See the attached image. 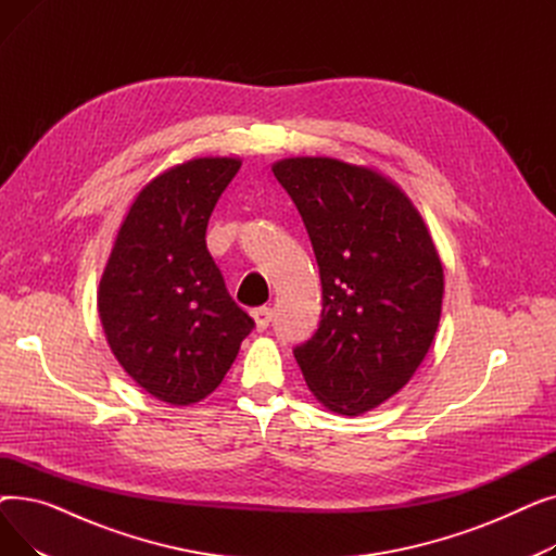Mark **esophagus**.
I'll return each mask as SVG.
<instances>
[{
    "mask_svg": "<svg viewBox=\"0 0 556 556\" xmlns=\"http://www.w3.org/2000/svg\"><path fill=\"white\" fill-rule=\"evenodd\" d=\"M252 317H254L256 331H266V329L270 327V323H273L275 313H273V308H268V306H261V308H256V311L252 313Z\"/></svg>",
    "mask_w": 556,
    "mask_h": 556,
    "instance_id": "34e87169",
    "label": "esophagus"
}]
</instances>
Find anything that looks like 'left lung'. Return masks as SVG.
<instances>
[{"mask_svg": "<svg viewBox=\"0 0 556 556\" xmlns=\"http://www.w3.org/2000/svg\"><path fill=\"white\" fill-rule=\"evenodd\" d=\"M304 220L323 319L293 349L308 390L346 417L410 381L440 327L444 268L424 218L392 180L331 157L273 166Z\"/></svg>", "mask_w": 556, "mask_h": 556, "instance_id": "left-lung-1", "label": "left lung"}]
</instances>
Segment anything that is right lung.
<instances>
[{
	"label": "right lung",
	"mask_w": 556,
	"mask_h": 556,
	"mask_svg": "<svg viewBox=\"0 0 556 556\" xmlns=\"http://www.w3.org/2000/svg\"><path fill=\"white\" fill-rule=\"evenodd\" d=\"M239 168L233 157H198L146 185L99 283V317L114 358L139 388L170 405L212 394L254 329L204 241Z\"/></svg>",
	"instance_id": "obj_1"
}]
</instances>
